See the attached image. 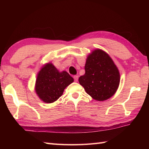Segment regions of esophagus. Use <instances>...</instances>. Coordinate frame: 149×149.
Returning a JSON list of instances; mask_svg holds the SVG:
<instances>
[{
	"label": "esophagus",
	"mask_w": 149,
	"mask_h": 149,
	"mask_svg": "<svg viewBox=\"0 0 149 149\" xmlns=\"http://www.w3.org/2000/svg\"><path fill=\"white\" fill-rule=\"evenodd\" d=\"M78 78H79V76H78V75H74V81H75V82L78 81Z\"/></svg>",
	"instance_id": "obj_1"
}]
</instances>
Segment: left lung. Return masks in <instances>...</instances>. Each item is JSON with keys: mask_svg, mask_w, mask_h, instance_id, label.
<instances>
[{"mask_svg": "<svg viewBox=\"0 0 149 149\" xmlns=\"http://www.w3.org/2000/svg\"><path fill=\"white\" fill-rule=\"evenodd\" d=\"M85 74L79 82L86 93L99 101L112 97L120 83V74L113 60L103 50L97 49L88 56Z\"/></svg>", "mask_w": 149, "mask_h": 149, "instance_id": "left-lung-1", "label": "left lung"}]
</instances>
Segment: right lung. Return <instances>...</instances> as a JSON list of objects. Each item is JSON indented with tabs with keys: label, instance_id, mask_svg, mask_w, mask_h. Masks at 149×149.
<instances>
[{
	"label": "right lung",
	"instance_id": "add662e5",
	"mask_svg": "<svg viewBox=\"0 0 149 149\" xmlns=\"http://www.w3.org/2000/svg\"><path fill=\"white\" fill-rule=\"evenodd\" d=\"M74 82L65 71L59 72L52 63L41 69L36 81V92L44 102L52 103L62 95L64 90Z\"/></svg>",
	"mask_w": 149,
	"mask_h": 149
}]
</instances>
